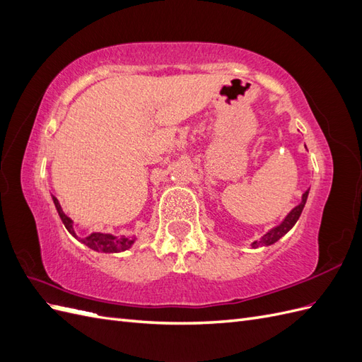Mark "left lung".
Masks as SVG:
<instances>
[{
	"label": "left lung",
	"mask_w": 362,
	"mask_h": 362,
	"mask_svg": "<svg viewBox=\"0 0 362 362\" xmlns=\"http://www.w3.org/2000/svg\"><path fill=\"white\" fill-rule=\"evenodd\" d=\"M305 148H306V146H305ZM308 193H310V190H306V192L302 194L300 204H299L298 206H294L293 210L286 216V218H284V221H282L278 226L272 228L270 231H267L259 240H255V242H252L250 246H252V247L270 246V245H273V243H276L279 238H282L284 235H286V234L290 231V229L296 225V222L299 221V217H300V214H302L303 206H305V204H306V199H308Z\"/></svg>",
	"instance_id": "1"
}]
</instances>
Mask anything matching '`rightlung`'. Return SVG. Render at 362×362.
<instances>
[{
	"label": "right lung",
	"mask_w": 362,
	"mask_h": 362,
	"mask_svg": "<svg viewBox=\"0 0 362 362\" xmlns=\"http://www.w3.org/2000/svg\"><path fill=\"white\" fill-rule=\"evenodd\" d=\"M52 202H54V205H56V210L62 218L63 225L66 226V229L69 231V234L78 240V242H81L83 245H86L87 247H90L96 252H104V254H119V252H124V250H128L133 247L134 242L137 240L136 234L115 235L110 233H92L87 237H78L74 229V221L69 216L63 213V208L56 196H52Z\"/></svg>",
	"instance_id": "right-lung-1"
}]
</instances>
